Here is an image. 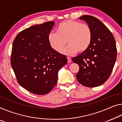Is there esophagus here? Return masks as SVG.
<instances>
[{
    "label": "esophagus",
    "mask_w": 122,
    "mask_h": 122,
    "mask_svg": "<svg viewBox=\"0 0 122 122\" xmlns=\"http://www.w3.org/2000/svg\"><path fill=\"white\" fill-rule=\"evenodd\" d=\"M67 62L68 63H70L71 61V58H70V57H67Z\"/></svg>",
    "instance_id": "1"
}]
</instances>
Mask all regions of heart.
Returning a JSON list of instances; mask_svg holds the SVG:
<instances>
[{
    "label": "heart",
    "mask_w": 122,
    "mask_h": 122,
    "mask_svg": "<svg viewBox=\"0 0 122 122\" xmlns=\"http://www.w3.org/2000/svg\"><path fill=\"white\" fill-rule=\"evenodd\" d=\"M92 39V31L89 26L72 20L61 22L56 28V33L51 32L48 35L50 46L56 51H61L67 41L69 45L61 51L66 55L86 51L91 45Z\"/></svg>",
    "instance_id": "heart-1"
}]
</instances>
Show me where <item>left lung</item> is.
Instances as JSON below:
<instances>
[{
	"mask_svg": "<svg viewBox=\"0 0 122 122\" xmlns=\"http://www.w3.org/2000/svg\"><path fill=\"white\" fill-rule=\"evenodd\" d=\"M87 23L92 31L88 48L72 61L79 65L76 78L87 87H98L108 79L117 58L115 38L110 30L98 18L90 15L80 17Z\"/></svg>",
	"mask_w": 122,
	"mask_h": 122,
	"instance_id": "8db88e82",
	"label": "left lung"
}]
</instances>
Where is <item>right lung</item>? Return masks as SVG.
<instances>
[{
    "instance_id": "right-lung-1",
    "label": "right lung",
    "mask_w": 122,
    "mask_h": 122,
    "mask_svg": "<svg viewBox=\"0 0 122 122\" xmlns=\"http://www.w3.org/2000/svg\"><path fill=\"white\" fill-rule=\"evenodd\" d=\"M54 21L22 30L13 42L11 64L18 83L35 94L49 93L57 82L58 72L67 63L66 56L50 46L48 35Z\"/></svg>"
}]
</instances>
